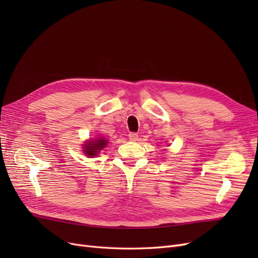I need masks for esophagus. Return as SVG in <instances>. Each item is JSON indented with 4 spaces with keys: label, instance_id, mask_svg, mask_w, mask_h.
<instances>
[{
    "label": "esophagus",
    "instance_id": "34e87169",
    "mask_svg": "<svg viewBox=\"0 0 258 258\" xmlns=\"http://www.w3.org/2000/svg\"><path fill=\"white\" fill-rule=\"evenodd\" d=\"M128 137H129L131 141H137V140H138V134H136V132H130Z\"/></svg>",
    "mask_w": 258,
    "mask_h": 258
}]
</instances>
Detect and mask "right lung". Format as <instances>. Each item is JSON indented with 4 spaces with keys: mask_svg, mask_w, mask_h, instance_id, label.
Listing matches in <instances>:
<instances>
[{
    "mask_svg": "<svg viewBox=\"0 0 258 258\" xmlns=\"http://www.w3.org/2000/svg\"><path fill=\"white\" fill-rule=\"evenodd\" d=\"M106 143H107V141H105V140H103L102 138L97 139V140H95V141H90L88 143H86L84 145L85 154L89 156V157H92V156L97 155V153L99 151L102 150V148L106 145Z\"/></svg>",
    "mask_w": 258,
    "mask_h": 258,
    "instance_id": "1",
    "label": "right lung"
}]
</instances>
